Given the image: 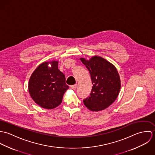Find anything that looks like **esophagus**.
I'll use <instances>...</instances> for the list:
<instances>
[{
    "label": "esophagus",
    "instance_id": "obj_1",
    "mask_svg": "<svg viewBox=\"0 0 155 155\" xmlns=\"http://www.w3.org/2000/svg\"><path fill=\"white\" fill-rule=\"evenodd\" d=\"M70 88H71V89H72L73 90H76V89L77 88V84H74L73 85H71L70 87Z\"/></svg>",
    "mask_w": 155,
    "mask_h": 155
}]
</instances>
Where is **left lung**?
Returning a JSON list of instances; mask_svg holds the SVG:
<instances>
[{"mask_svg":"<svg viewBox=\"0 0 155 155\" xmlns=\"http://www.w3.org/2000/svg\"><path fill=\"white\" fill-rule=\"evenodd\" d=\"M91 75V92L83 100L91 111L103 110L116 100L120 89V80L116 67L102 57L94 56L89 60L81 58Z\"/></svg>","mask_w":155,"mask_h":155,"instance_id":"8db88e82","label":"left lung"}]
</instances>
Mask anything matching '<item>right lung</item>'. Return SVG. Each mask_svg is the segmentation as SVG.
<instances>
[{
  "instance_id": "1",
  "label": "right lung",
  "mask_w": 155,
  "mask_h": 155,
  "mask_svg": "<svg viewBox=\"0 0 155 155\" xmlns=\"http://www.w3.org/2000/svg\"><path fill=\"white\" fill-rule=\"evenodd\" d=\"M51 64V67L48 64ZM58 62H44L32 73L28 82V91L34 101L39 106L52 109L58 106L69 88L64 74L58 68Z\"/></svg>"
}]
</instances>
